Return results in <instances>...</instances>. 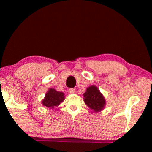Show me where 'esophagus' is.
Wrapping results in <instances>:
<instances>
[{"label": "esophagus", "mask_w": 152, "mask_h": 152, "mask_svg": "<svg viewBox=\"0 0 152 152\" xmlns=\"http://www.w3.org/2000/svg\"><path fill=\"white\" fill-rule=\"evenodd\" d=\"M69 91L70 94H74L76 92V89L75 88H69Z\"/></svg>", "instance_id": "esophagus-1"}]
</instances>
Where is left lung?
Listing matches in <instances>:
<instances>
[{"label":"left lung","instance_id":"1","mask_svg":"<svg viewBox=\"0 0 152 152\" xmlns=\"http://www.w3.org/2000/svg\"><path fill=\"white\" fill-rule=\"evenodd\" d=\"M85 104L95 111H99L103 109L105 105V99L100 93L98 88L91 86L87 88L86 91L83 94Z\"/></svg>","mask_w":152,"mask_h":152}]
</instances>
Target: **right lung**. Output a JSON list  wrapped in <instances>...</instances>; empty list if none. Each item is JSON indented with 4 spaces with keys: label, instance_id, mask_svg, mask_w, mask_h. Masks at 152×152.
Returning a JSON list of instances; mask_svg holds the SVG:
<instances>
[{
    "label": "right lung",
    "instance_id": "obj_1",
    "mask_svg": "<svg viewBox=\"0 0 152 152\" xmlns=\"http://www.w3.org/2000/svg\"><path fill=\"white\" fill-rule=\"evenodd\" d=\"M64 94L58 92L53 88H50L46 94V97L43 99L42 104L46 107L53 108L58 106L61 102L64 100Z\"/></svg>",
    "mask_w": 152,
    "mask_h": 152
}]
</instances>
